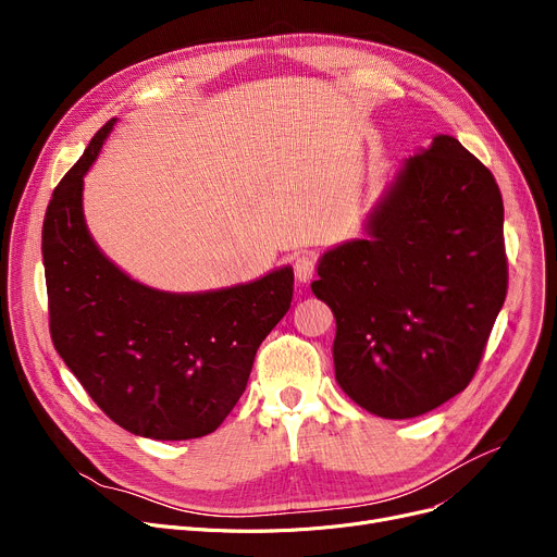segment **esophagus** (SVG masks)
I'll use <instances>...</instances> for the list:
<instances>
[{"mask_svg": "<svg viewBox=\"0 0 557 557\" xmlns=\"http://www.w3.org/2000/svg\"><path fill=\"white\" fill-rule=\"evenodd\" d=\"M294 273H296V282L298 284H307L311 282L313 273H315V259L311 255H298L294 259Z\"/></svg>", "mask_w": 557, "mask_h": 557, "instance_id": "obj_1", "label": "esophagus"}]
</instances>
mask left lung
Masks as SVG:
<instances>
[{
  "mask_svg": "<svg viewBox=\"0 0 557 557\" xmlns=\"http://www.w3.org/2000/svg\"><path fill=\"white\" fill-rule=\"evenodd\" d=\"M366 234L320 257L311 284L336 318V382L368 413L418 418L472 382L504 307L499 185L437 135L399 166Z\"/></svg>",
  "mask_w": 557,
  "mask_h": 557,
  "instance_id": "1",
  "label": "left lung"
}]
</instances>
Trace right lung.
<instances>
[{"mask_svg": "<svg viewBox=\"0 0 557 557\" xmlns=\"http://www.w3.org/2000/svg\"><path fill=\"white\" fill-rule=\"evenodd\" d=\"M110 120L58 183L42 223L49 332L55 352L101 411L153 441L221 426L246 391L261 341L294 298V271L202 294L135 282L99 250L83 219V175Z\"/></svg>", "mask_w": 557, "mask_h": 557, "instance_id": "add662e5", "label": "right lung"}]
</instances>
